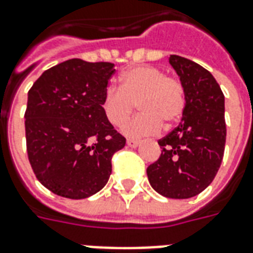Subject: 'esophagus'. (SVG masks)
Instances as JSON below:
<instances>
[{
	"instance_id": "34e87169",
	"label": "esophagus",
	"mask_w": 253,
	"mask_h": 253,
	"mask_svg": "<svg viewBox=\"0 0 253 253\" xmlns=\"http://www.w3.org/2000/svg\"><path fill=\"white\" fill-rule=\"evenodd\" d=\"M140 144L139 140H135V139H127V146L128 147H138Z\"/></svg>"
}]
</instances>
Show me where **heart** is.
Returning <instances> with one entry per match:
<instances>
[{
    "mask_svg": "<svg viewBox=\"0 0 253 253\" xmlns=\"http://www.w3.org/2000/svg\"><path fill=\"white\" fill-rule=\"evenodd\" d=\"M140 110L122 127L127 136L140 138L169 128L182 118L186 110V91L178 78L166 75L155 66H134L119 75V88L107 86L102 96V110L113 126H122L134 113Z\"/></svg>",
    "mask_w": 253,
    "mask_h": 253,
    "instance_id": "1",
    "label": "heart"
}]
</instances>
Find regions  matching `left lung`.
I'll return each instance as SVG.
<instances>
[{"mask_svg": "<svg viewBox=\"0 0 253 253\" xmlns=\"http://www.w3.org/2000/svg\"><path fill=\"white\" fill-rule=\"evenodd\" d=\"M186 91L182 121L158 140L162 154L147 167L148 182L158 194L188 199L206 190L216 176L225 146L224 95L213 75L179 55H169Z\"/></svg>", "mask_w": 253, "mask_h": 253, "instance_id": "left-lung-1", "label": "left lung"}]
</instances>
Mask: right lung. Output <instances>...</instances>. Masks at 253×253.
I'll list each match as a JSON object with an SVG mask.
<instances>
[{"instance_id": "obj_1", "label": "right lung", "mask_w": 253, "mask_h": 253, "mask_svg": "<svg viewBox=\"0 0 253 253\" xmlns=\"http://www.w3.org/2000/svg\"><path fill=\"white\" fill-rule=\"evenodd\" d=\"M114 73V63L73 58L43 71L29 90V162L55 195L84 199L109 182L111 158L126 144L101 106Z\"/></svg>"}]
</instances>
